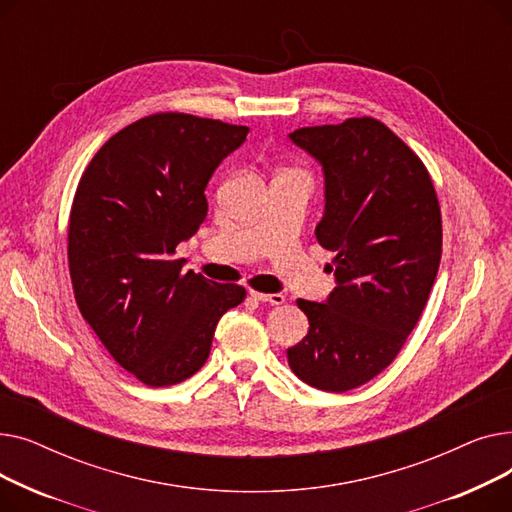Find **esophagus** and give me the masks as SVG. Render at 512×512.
I'll use <instances>...</instances> for the list:
<instances>
[{"mask_svg":"<svg viewBox=\"0 0 512 512\" xmlns=\"http://www.w3.org/2000/svg\"><path fill=\"white\" fill-rule=\"evenodd\" d=\"M249 294H251V299H255L257 303H270V305H282V303H284V294H280V292L265 294V292L251 290Z\"/></svg>","mask_w":512,"mask_h":512,"instance_id":"esophagus-1","label":"esophagus"}]
</instances>
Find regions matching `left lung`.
I'll return each instance as SVG.
<instances>
[{
	"mask_svg": "<svg viewBox=\"0 0 512 512\" xmlns=\"http://www.w3.org/2000/svg\"><path fill=\"white\" fill-rule=\"evenodd\" d=\"M324 170L317 242L334 251L336 288L299 299L309 332L288 365L305 384L346 392L384 371L417 326L442 257V215L423 161L373 118L288 134Z\"/></svg>",
	"mask_w": 512,
	"mask_h": 512,
	"instance_id": "8db88e82",
	"label": "left lung"
}]
</instances>
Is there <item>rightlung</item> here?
Returning <instances> with one entry per match:
<instances>
[{
  "instance_id": "right-lung-1",
  "label": "right lung",
  "mask_w": 512,
  "mask_h": 512,
  "mask_svg": "<svg viewBox=\"0 0 512 512\" xmlns=\"http://www.w3.org/2000/svg\"><path fill=\"white\" fill-rule=\"evenodd\" d=\"M247 132L153 114L116 132L78 182L68 224L74 299L107 353L145 386L197 373L220 317L247 297L242 286L182 274L174 257L205 220L211 174Z\"/></svg>"
}]
</instances>
